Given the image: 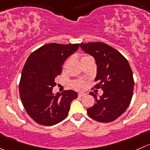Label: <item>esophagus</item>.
Masks as SVG:
<instances>
[{"instance_id": "esophagus-1", "label": "esophagus", "mask_w": 150, "mask_h": 150, "mask_svg": "<svg viewBox=\"0 0 150 150\" xmlns=\"http://www.w3.org/2000/svg\"><path fill=\"white\" fill-rule=\"evenodd\" d=\"M85 93H83V92H79V93H78V97H83V96H85Z\"/></svg>"}]
</instances>
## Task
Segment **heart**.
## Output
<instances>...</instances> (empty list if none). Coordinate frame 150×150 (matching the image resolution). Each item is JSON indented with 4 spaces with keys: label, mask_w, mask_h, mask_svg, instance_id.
<instances>
[{
    "label": "heart",
    "mask_w": 150,
    "mask_h": 150,
    "mask_svg": "<svg viewBox=\"0 0 150 150\" xmlns=\"http://www.w3.org/2000/svg\"><path fill=\"white\" fill-rule=\"evenodd\" d=\"M90 58H91V56H87V55H83V56L81 57V61L82 62V61L86 60V59H90ZM67 62H68V61H67V62H65L64 66L67 64ZM86 83L85 81H74V82L72 83V86H73V88H75V89H78V90L83 89V88L86 87Z\"/></svg>",
    "instance_id": "obj_1"
}]
</instances>
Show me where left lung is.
Wrapping results in <instances>:
<instances>
[{
  "label": "left lung",
  "mask_w": 150,
  "mask_h": 150,
  "mask_svg": "<svg viewBox=\"0 0 150 150\" xmlns=\"http://www.w3.org/2000/svg\"><path fill=\"white\" fill-rule=\"evenodd\" d=\"M80 46L95 59L98 83L94 88L103 91L100 99L90 92L96 103L87 108V114L100 122L114 121L127 110L133 97L134 80L130 64L118 50L105 43H81Z\"/></svg>",
  "instance_id": "obj_1"
}]
</instances>
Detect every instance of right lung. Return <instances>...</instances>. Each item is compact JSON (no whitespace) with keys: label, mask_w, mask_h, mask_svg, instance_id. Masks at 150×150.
<instances>
[{"label":"right lung","mask_w":150,"mask_h":150,"mask_svg":"<svg viewBox=\"0 0 150 150\" xmlns=\"http://www.w3.org/2000/svg\"><path fill=\"white\" fill-rule=\"evenodd\" d=\"M80 44L50 43L42 46L28 58L21 74L19 91L24 108L30 118L42 125L58 124L68 115L77 92L64 90L53 95L55 79L62 73L64 61Z\"/></svg>","instance_id":"add662e5"}]
</instances>
